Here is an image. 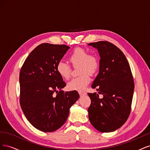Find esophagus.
<instances>
[{
  "instance_id": "esophagus-1",
  "label": "esophagus",
  "mask_w": 150,
  "mask_h": 150,
  "mask_svg": "<svg viewBox=\"0 0 150 150\" xmlns=\"http://www.w3.org/2000/svg\"><path fill=\"white\" fill-rule=\"evenodd\" d=\"M79 95H80V96H85V95H86V93H84V92H82V91H79Z\"/></svg>"
}]
</instances>
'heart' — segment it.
<instances>
[{"instance_id":"obj_1","label":"heart","mask_w":150,"mask_h":150,"mask_svg":"<svg viewBox=\"0 0 150 150\" xmlns=\"http://www.w3.org/2000/svg\"><path fill=\"white\" fill-rule=\"evenodd\" d=\"M69 60L74 66H80L79 77L72 79L67 83V88L69 90L83 91L90 82V77L88 73L93 74L99 67V61L96 56L89 55L86 49L78 47L74 49L69 57ZM56 69L58 74L62 79H69L71 74V67L64 62L57 63Z\"/></svg>"}]
</instances>
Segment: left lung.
I'll list each match as a JSON object with an SVG mask.
<instances>
[{
  "label": "left lung",
  "instance_id": "left-lung-1",
  "mask_svg": "<svg viewBox=\"0 0 150 150\" xmlns=\"http://www.w3.org/2000/svg\"><path fill=\"white\" fill-rule=\"evenodd\" d=\"M99 54V73L91 87L96 93H88L91 103L89 120L102 133L116 131L125 124L131 111L134 84L129 63L121 50L107 41L88 44Z\"/></svg>",
  "mask_w": 150,
  "mask_h": 150
}]
</instances>
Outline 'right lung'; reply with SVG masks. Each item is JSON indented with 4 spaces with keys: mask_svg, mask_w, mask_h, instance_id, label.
Masks as SVG:
<instances>
[{
    "mask_svg": "<svg viewBox=\"0 0 150 150\" xmlns=\"http://www.w3.org/2000/svg\"><path fill=\"white\" fill-rule=\"evenodd\" d=\"M69 48L66 45L40 44L30 53L21 68V108L30 123L43 132H52L61 128L67 119L71 107L79 98L76 91H61L66 83L56 69L57 63ZM55 92L57 96L54 97Z\"/></svg>",
    "mask_w": 150,
    "mask_h": 150,
    "instance_id": "add662e5",
    "label": "right lung"
}]
</instances>
